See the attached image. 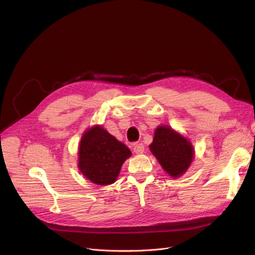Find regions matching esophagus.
I'll list each match as a JSON object with an SVG mask.
<instances>
[{"mask_svg": "<svg viewBox=\"0 0 255 255\" xmlns=\"http://www.w3.org/2000/svg\"><path fill=\"white\" fill-rule=\"evenodd\" d=\"M133 151L136 155H140L144 151V146L142 143H135L133 144Z\"/></svg>", "mask_w": 255, "mask_h": 255, "instance_id": "esophagus-1", "label": "esophagus"}]
</instances>
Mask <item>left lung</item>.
Listing matches in <instances>:
<instances>
[{
	"label": "left lung",
	"mask_w": 255,
	"mask_h": 255,
	"mask_svg": "<svg viewBox=\"0 0 255 255\" xmlns=\"http://www.w3.org/2000/svg\"><path fill=\"white\" fill-rule=\"evenodd\" d=\"M148 146L164 171L173 178L188 171L195 158V149L190 139L168 125L156 128L154 139Z\"/></svg>",
	"instance_id": "left-lung-1"
}]
</instances>
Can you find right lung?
Wrapping results in <instances>:
<instances>
[{
    "label": "right lung",
    "instance_id": "1",
    "mask_svg": "<svg viewBox=\"0 0 255 255\" xmlns=\"http://www.w3.org/2000/svg\"><path fill=\"white\" fill-rule=\"evenodd\" d=\"M130 157V149L101 125H94L82 134L78 168L85 178L97 185L114 183Z\"/></svg>",
    "mask_w": 255,
    "mask_h": 255
}]
</instances>
